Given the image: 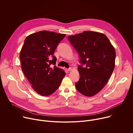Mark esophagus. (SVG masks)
<instances>
[{
	"label": "esophagus",
	"instance_id": "esophagus-1",
	"mask_svg": "<svg viewBox=\"0 0 133 133\" xmlns=\"http://www.w3.org/2000/svg\"><path fill=\"white\" fill-rule=\"evenodd\" d=\"M66 70H67V71H70V70H71V67H69V68H66Z\"/></svg>",
	"mask_w": 133,
	"mask_h": 133
}]
</instances>
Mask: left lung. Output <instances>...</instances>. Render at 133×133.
<instances>
[{
	"label": "left lung",
	"mask_w": 133,
	"mask_h": 133,
	"mask_svg": "<svg viewBox=\"0 0 133 133\" xmlns=\"http://www.w3.org/2000/svg\"><path fill=\"white\" fill-rule=\"evenodd\" d=\"M68 40L80 58V78L75 87L84 95L92 96L103 89L114 69L115 48L106 35L96 31H84L68 36Z\"/></svg>",
	"instance_id": "8db88e82"
}]
</instances>
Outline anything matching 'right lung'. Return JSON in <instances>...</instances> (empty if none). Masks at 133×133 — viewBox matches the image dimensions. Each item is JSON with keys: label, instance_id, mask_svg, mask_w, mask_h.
<instances>
[{"label": "right lung", "instance_id": "obj_1", "mask_svg": "<svg viewBox=\"0 0 133 133\" xmlns=\"http://www.w3.org/2000/svg\"><path fill=\"white\" fill-rule=\"evenodd\" d=\"M65 36L43 30L29 35L25 40L20 53L22 70L34 90L42 96L54 93L65 76L64 70L55 66L57 59L53 55Z\"/></svg>", "mask_w": 133, "mask_h": 133}]
</instances>
